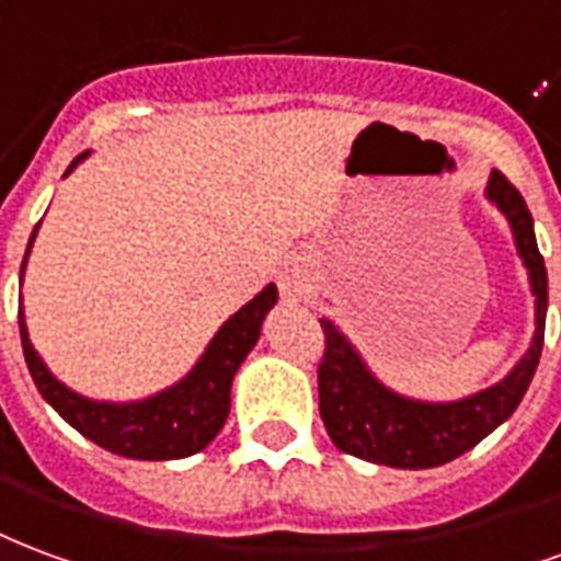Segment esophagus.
Masks as SVG:
<instances>
[{"mask_svg":"<svg viewBox=\"0 0 561 561\" xmlns=\"http://www.w3.org/2000/svg\"><path fill=\"white\" fill-rule=\"evenodd\" d=\"M277 286H280V296L286 301H301V298H308V277L301 272V265L298 263H289L277 275Z\"/></svg>","mask_w":561,"mask_h":561,"instance_id":"obj_1","label":"esophagus"}]
</instances>
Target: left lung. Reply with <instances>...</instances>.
<instances>
[{"label": "left lung", "instance_id": "1", "mask_svg": "<svg viewBox=\"0 0 561 561\" xmlns=\"http://www.w3.org/2000/svg\"><path fill=\"white\" fill-rule=\"evenodd\" d=\"M488 199L508 218L511 236L529 272L535 296V334L529 350L505 379L451 403L403 398L382 386L350 337L331 320H320L325 331V355L320 365V415L331 443L367 463L394 469H431L476 448L520 407L541 358L547 322V268L535 241L533 215L520 191L493 170Z\"/></svg>", "mask_w": 561, "mask_h": 561}]
</instances>
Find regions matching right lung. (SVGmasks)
Wrapping results in <instances>:
<instances>
[{"mask_svg":"<svg viewBox=\"0 0 561 561\" xmlns=\"http://www.w3.org/2000/svg\"><path fill=\"white\" fill-rule=\"evenodd\" d=\"M89 151L77 154L68 167L71 173L77 163L83 161ZM65 173V175H68ZM28 239L26 256L20 265V277L26 272L28 251L32 241ZM277 286L268 284L263 293L232 313L230 320L224 322L218 334L211 337L206 353L199 355V362L191 367V374L182 376L175 386L163 388L158 394L146 400H130V403H107V400H92L77 394L71 388L59 382L56 376L47 370L35 353V346L28 341L26 320H23V308H20V341H23V355H26L28 374L38 386L41 398L50 403L53 410L59 412L73 431H80L85 439H92L101 448L118 454V457H130V460H179V457H191V454L203 451L230 415V388L232 376L248 358L268 310L275 308Z\"/></svg>","mask_w":561,"mask_h":561,"instance_id":"obj_1","label":"right lung"}]
</instances>
